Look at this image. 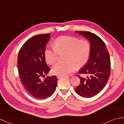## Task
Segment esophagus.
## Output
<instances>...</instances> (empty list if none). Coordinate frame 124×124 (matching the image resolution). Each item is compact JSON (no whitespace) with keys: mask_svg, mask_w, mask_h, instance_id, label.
Segmentation results:
<instances>
[{"mask_svg":"<svg viewBox=\"0 0 124 124\" xmlns=\"http://www.w3.org/2000/svg\"><path fill=\"white\" fill-rule=\"evenodd\" d=\"M68 76H57V79H60L61 78H68Z\"/></svg>","mask_w":124,"mask_h":124,"instance_id":"1","label":"esophagus"}]
</instances>
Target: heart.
Returning <instances> with one entry per match:
<instances>
[{
	"label": "heart",
	"mask_w": 124,
	"mask_h": 124,
	"mask_svg": "<svg viewBox=\"0 0 124 124\" xmlns=\"http://www.w3.org/2000/svg\"><path fill=\"white\" fill-rule=\"evenodd\" d=\"M64 52L66 61L57 63L52 69V72L55 75L67 76L76 67L84 65L89 58L90 45L86 40H79L69 36L59 37L54 41V47H47L45 50L46 61L49 64H54L57 60L58 53Z\"/></svg>",
	"instance_id": "heart-1"
}]
</instances>
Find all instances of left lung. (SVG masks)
I'll use <instances>...</instances> for the list:
<instances>
[{
  "instance_id": "obj_1",
  "label": "left lung",
  "mask_w": 124,
  "mask_h": 124,
  "mask_svg": "<svg viewBox=\"0 0 124 124\" xmlns=\"http://www.w3.org/2000/svg\"><path fill=\"white\" fill-rule=\"evenodd\" d=\"M90 42L88 62L79 73V85L75 89L79 96L91 98L100 93L107 84L110 73V56L105 43L96 34L89 31H75Z\"/></svg>"
}]
</instances>
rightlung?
<instances>
[{
    "mask_svg": "<svg viewBox=\"0 0 124 124\" xmlns=\"http://www.w3.org/2000/svg\"><path fill=\"white\" fill-rule=\"evenodd\" d=\"M50 33L40 34L28 39L20 49L17 64L21 81L31 95L39 99H45L53 94L57 85L55 76L47 75L50 69L46 63L44 51Z\"/></svg>",
    "mask_w": 124,
    "mask_h": 124,
    "instance_id": "obj_1",
    "label": "right lung"
}]
</instances>
